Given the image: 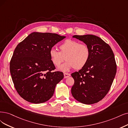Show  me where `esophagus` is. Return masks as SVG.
<instances>
[{"label":"esophagus","mask_w":128,"mask_h":128,"mask_svg":"<svg viewBox=\"0 0 128 128\" xmlns=\"http://www.w3.org/2000/svg\"><path fill=\"white\" fill-rule=\"evenodd\" d=\"M64 78H68L69 76H70V74H68V73H64Z\"/></svg>","instance_id":"esophagus-1"}]
</instances>
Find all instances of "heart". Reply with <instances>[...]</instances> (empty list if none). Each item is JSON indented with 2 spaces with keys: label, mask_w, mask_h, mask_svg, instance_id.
<instances>
[{
  "label": "heart",
  "mask_w": 128,
  "mask_h": 128,
  "mask_svg": "<svg viewBox=\"0 0 128 128\" xmlns=\"http://www.w3.org/2000/svg\"><path fill=\"white\" fill-rule=\"evenodd\" d=\"M59 49L60 52L52 48L50 56L52 63L56 67L60 66L65 60H67L60 68L63 71H68L73 68L81 69L86 65L90 58L89 47L86 44H80L76 40H65L60 45Z\"/></svg>",
  "instance_id": "heart-1"
}]
</instances>
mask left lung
<instances>
[{"instance_id": "1", "label": "left lung", "mask_w": 128, "mask_h": 128, "mask_svg": "<svg viewBox=\"0 0 128 128\" xmlns=\"http://www.w3.org/2000/svg\"><path fill=\"white\" fill-rule=\"evenodd\" d=\"M73 37L89 47L91 56L84 68L71 74L74 80L71 93L78 102L92 104L101 101L110 90L116 72L114 55L110 46L96 36Z\"/></svg>"}]
</instances>
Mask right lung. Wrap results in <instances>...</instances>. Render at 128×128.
I'll return each mask as SVG.
<instances>
[{
  "instance_id": "obj_1",
  "label": "right lung",
  "mask_w": 128,
  "mask_h": 128,
  "mask_svg": "<svg viewBox=\"0 0 128 128\" xmlns=\"http://www.w3.org/2000/svg\"><path fill=\"white\" fill-rule=\"evenodd\" d=\"M66 37L55 33L34 32L16 46L10 62V72L17 92L30 103L45 102L52 98L63 72H54L50 51Z\"/></svg>"
}]
</instances>
